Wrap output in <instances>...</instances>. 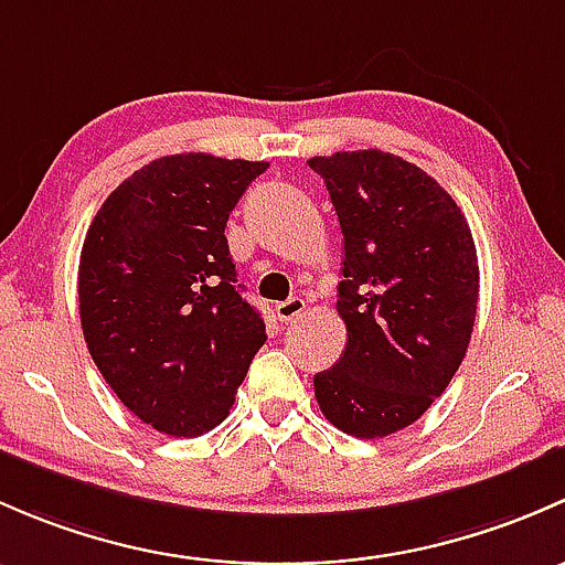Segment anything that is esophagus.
I'll return each instance as SVG.
<instances>
[{
    "label": "esophagus",
    "mask_w": 565,
    "mask_h": 565,
    "mask_svg": "<svg viewBox=\"0 0 565 565\" xmlns=\"http://www.w3.org/2000/svg\"><path fill=\"white\" fill-rule=\"evenodd\" d=\"M301 312H305V299H301V296H290V299H285L275 307V316L280 318V321H294Z\"/></svg>",
    "instance_id": "1"
}]
</instances>
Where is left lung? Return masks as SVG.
Masks as SVG:
<instances>
[{
	"label": "left lung",
	"mask_w": 565,
	"mask_h": 565,
	"mask_svg": "<svg viewBox=\"0 0 565 565\" xmlns=\"http://www.w3.org/2000/svg\"><path fill=\"white\" fill-rule=\"evenodd\" d=\"M340 220L337 312L348 342L312 377L323 416L353 438H386L446 392L468 351L479 258L455 198L381 149L312 157Z\"/></svg>",
	"instance_id": "left-lung-1"
}]
</instances>
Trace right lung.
<instances>
[{
  "label": "right lung",
  "instance_id": "obj_1",
  "mask_svg": "<svg viewBox=\"0 0 565 565\" xmlns=\"http://www.w3.org/2000/svg\"><path fill=\"white\" fill-rule=\"evenodd\" d=\"M269 162L190 152L138 168L86 231L78 310L86 348L143 424L198 438L228 416L266 342L242 299L225 223Z\"/></svg>",
  "mask_w": 565,
  "mask_h": 565
}]
</instances>
